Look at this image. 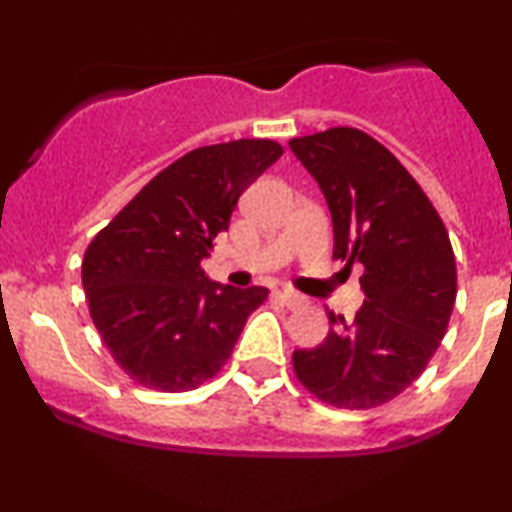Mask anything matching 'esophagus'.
Here are the masks:
<instances>
[{
	"instance_id": "esophagus-1",
	"label": "esophagus",
	"mask_w": 512,
	"mask_h": 512,
	"mask_svg": "<svg viewBox=\"0 0 512 512\" xmlns=\"http://www.w3.org/2000/svg\"><path fill=\"white\" fill-rule=\"evenodd\" d=\"M279 296H281V301L289 305V308H301V305H305V296H301L298 291L289 289V286H281Z\"/></svg>"
}]
</instances>
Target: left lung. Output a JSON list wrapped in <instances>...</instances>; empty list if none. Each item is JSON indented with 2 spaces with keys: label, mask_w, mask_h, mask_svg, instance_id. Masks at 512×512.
Masks as SVG:
<instances>
[{
  "label": "left lung",
  "mask_w": 512,
  "mask_h": 512,
  "mask_svg": "<svg viewBox=\"0 0 512 512\" xmlns=\"http://www.w3.org/2000/svg\"><path fill=\"white\" fill-rule=\"evenodd\" d=\"M289 146L325 195L334 257L363 264L366 293L351 325L330 313L325 342L293 351V370L332 407H380L424 373L448 330L457 296L448 231L409 170L361 129Z\"/></svg>",
  "instance_id": "obj_1"
}]
</instances>
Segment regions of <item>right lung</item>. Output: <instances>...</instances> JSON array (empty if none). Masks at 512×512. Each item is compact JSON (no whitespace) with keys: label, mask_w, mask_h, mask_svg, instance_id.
Wrapping results in <instances>:
<instances>
[{"label":"right lung","mask_w":512,"mask_h":512,"mask_svg":"<svg viewBox=\"0 0 512 512\" xmlns=\"http://www.w3.org/2000/svg\"><path fill=\"white\" fill-rule=\"evenodd\" d=\"M284 154L269 139L202 146L142 187L88 245L81 281L122 370L161 392L195 390L228 361L264 286L211 281L199 267L240 195Z\"/></svg>","instance_id":"1"}]
</instances>
